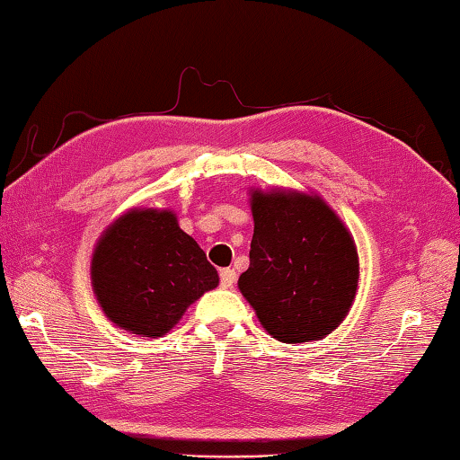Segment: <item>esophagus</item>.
<instances>
[{
  "label": "esophagus",
  "instance_id": "34e87169",
  "mask_svg": "<svg viewBox=\"0 0 460 460\" xmlns=\"http://www.w3.org/2000/svg\"><path fill=\"white\" fill-rule=\"evenodd\" d=\"M236 283V270L234 269H222L220 270V285L224 288H232V285Z\"/></svg>",
  "mask_w": 460,
  "mask_h": 460
}]
</instances>
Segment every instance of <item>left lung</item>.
Listing matches in <instances>:
<instances>
[{"label":"left lung","mask_w":460,"mask_h":460,"mask_svg":"<svg viewBox=\"0 0 460 460\" xmlns=\"http://www.w3.org/2000/svg\"><path fill=\"white\" fill-rule=\"evenodd\" d=\"M251 267L238 287L267 332L285 343L323 340L356 296V244L317 196L252 191Z\"/></svg>","instance_id":"8db88e82"}]
</instances>
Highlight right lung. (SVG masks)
Returning <instances> with one entry per match:
<instances>
[{
	"mask_svg": "<svg viewBox=\"0 0 460 460\" xmlns=\"http://www.w3.org/2000/svg\"><path fill=\"white\" fill-rule=\"evenodd\" d=\"M93 287L112 323L141 337H161L193 301L217 287V272L172 212L133 209L96 244Z\"/></svg>",
	"mask_w": 460,
	"mask_h": 460,
	"instance_id": "1",
	"label": "right lung"
}]
</instances>
